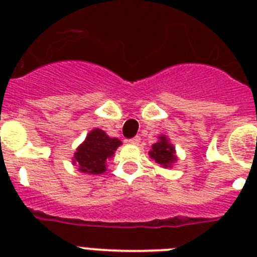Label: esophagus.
Segmentation results:
<instances>
[{"instance_id":"34e87169","label":"esophagus","mask_w":257,"mask_h":257,"mask_svg":"<svg viewBox=\"0 0 257 257\" xmlns=\"http://www.w3.org/2000/svg\"><path fill=\"white\" fill-rule=\"evenodd\" d=\"M140 141H141V137L140 136H135V137H133V139H131V140H129V143H131V144L137 145V144H140Z\"/></svg>"}]
</instances>
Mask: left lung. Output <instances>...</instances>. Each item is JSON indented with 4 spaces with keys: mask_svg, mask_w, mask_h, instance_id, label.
<instances>
[{
    "mask_svg": "<svg viewBox=\"0 0 257 257\" xmlns=\"http://www.w3.org/2000/svg\"><path fill=\"white\" fill-rule=\"evenodd\" d=\"M151 157L156 160L157 164L163 165L165 168L171 167V164L176 160L175 148L167 140V137L161 136L160 141L152 145V151L149 152Z\"/></svg>",
    "mask_w": 257,
    "mask_h": 257,
    "instance_id": "obj_1",
    "label": "left lung"
}]
</instances>
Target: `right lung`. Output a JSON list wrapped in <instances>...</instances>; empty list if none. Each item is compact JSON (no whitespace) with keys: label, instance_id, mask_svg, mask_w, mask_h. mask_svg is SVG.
I'll list each match as a JSON object with an SVG mask.
<instances>
[{"label":"right lung","instance_id":"add662e5","mask_svg":"<svg viewBox=\"0 0 257 257\" xmlns=\"http://www.w3.org/2000/svg\"><path fill=\"white\" fill-rule=\"evenodd\" d=\"M121 145L118 139L109 137L101 129H93L86 136L85 141L78 147L74 153V164L80 167V171L100 175L105 171V161L113 156V153Z\"/></svg>","mask_w":257,"mask_h":257}]
</instances>
